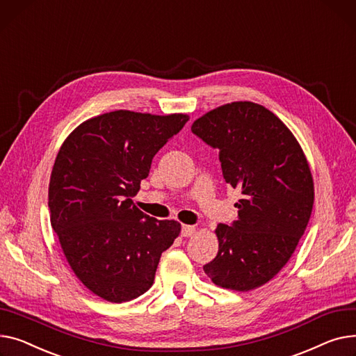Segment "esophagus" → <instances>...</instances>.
<instances>
[{"instance_id": "1", "label": "esophagus", "mask_w": 356, "mask_h": 356, "mask_svg": "<svg viewBox=\"0 0 356 356\" xmlns=\"http://www.w3.org/2000/svg\"><path fill=\"white\" fill-rule=\"evenodd\" d=\"M195 233V227L194 225H182L181 229V236L182 237H191Z\"/></svg>"}]
</instances>
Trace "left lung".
Wrapping results in <instances>:
<instances>
[{"mask_svg": "<svg viewBox=\"0 0 356 356\" xmlns=\"http://www.w3.org/2000/svg\"><path fill=\"white\" fill-rule=\"evenodd\" d=\"M191 131L218 149L227 184L241 190L238 220L218 224V253L204 266L217 286L247 291L273 279L307 227L315 190L299 142L268 109L253 102L224 104Z\"/></svg>", "mask_w": 356, "mask_h": 356, "instance_id": "1", "label": "left lung"}]
</instances>
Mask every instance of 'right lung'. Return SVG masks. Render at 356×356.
Wrapping results in <instances>:
<instances>
[{"instance_id": "obj_1", "label": "right lung", "mask_w": 356, "mask_h": 356, "mask_svg": "<svg viewBox=\"0 0 356 356\" xmlns=\"http://www.w3.org/2000/svg\"><path fill=\"white\" fill-rule=\"evenodd\" d=\"M115 111L92 118L63 142L49 185L50 221L77 279L112 303L148 290L161 254L181 224L156 220L134 204L156 152L188 122Z\"/></svg>"}]
</instances>
